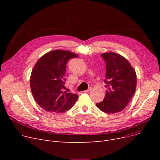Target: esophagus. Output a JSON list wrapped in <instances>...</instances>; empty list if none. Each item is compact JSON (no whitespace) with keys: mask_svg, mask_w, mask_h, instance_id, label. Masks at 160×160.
<instances>
[{"mask_svg":"<svg viewBox=\"0 0 160 160\" xmlns=\"http://www.w3.org/2000/svg\"><path fill=\"white\" fill-rule=\"evenodd\" d=\"M91 90V88H89L88 89H87V90L84 91L83 92H84V93H88V92H89Z\"/></svg>","mask_w":160,"mask_h":160,"instance_id":"esophagus-1","label":"esophagus"}]
</instances>
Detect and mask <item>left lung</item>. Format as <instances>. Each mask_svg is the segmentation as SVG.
<instances>
[{
    "mask_svg": "<svg viewBox=\"0 0 160 160\" xmlns=\"http://www.w3.org/2000/svg\"><path fill=\"white\" fill-rule=\"evenodd\" d=\"M102 58L106 62V88L103 101L97 106L106 113H115L123 110L135 93L136 73L128 61L114 52L104 53Z\"/></svg>",
    "mask_w": 160,
    "mask_h": 160,
    "instance_id": "8db88e82",
    "label": "left lung"
}]
</instances>
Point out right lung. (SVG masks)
Masks as SVG:
<instances>
[{
	"instance_id": "add662e5",
	"label": "right lung",
	"mask_w": 160,
	"mask_h": 160,
	"mask_svg": "<svg viewBox=\"0 0 160 160\" xmlns=\"http://www.w3.org/2000/svg\"><path fill=\"white\" fill-rule=\"evenodd\" d=\"M78 55L67 50L47 52L36 62L30 77L31 91L38 104L48 112L63 113L71 109L78 98L65 91L66 65Z\"/></svg>"
}]
</instances>
